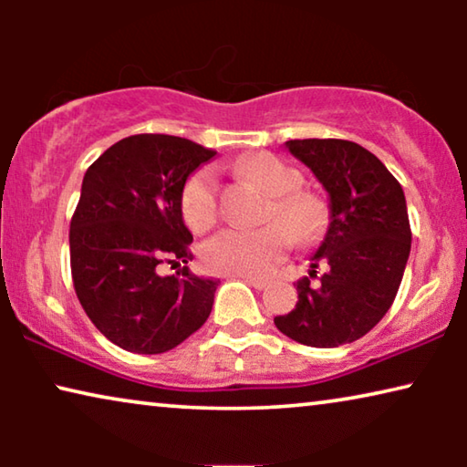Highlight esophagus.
Returning <instances> with one entry per match:
<instances>
[{"instance_id":"esophagus-1","label":"esophagus","mask_w":467,"mask_h":467,"mask_svg":"<svg viewBox=\"0 0 467 467\" xmlns=\"http://www.w3.org/2000/svg\"><path fill=\"white\" fill-rule=\"evenodd\" d=\"M242 280H244V283H248V285H251L253 286V289H265V286L267 285H270V283H267V280L265 278H253V276H242Z\"/></svg>"}]
</instances>
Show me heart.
<instances>
[{
	"label": "heart",
	"mask_w": 467,
	"mask_h": 467,
	"mask_svg": "<svg viewBox=\"0 0 467 467\" xmlns=\"http://www.w3.org/2000/svg\"><path fill=\"white\" fill-rule=\"evenodd\" d=\"M240 176L259 184L270 197L261 229H223L200 248L210 272L229 276H265L278 264L286 244H310L327 225V206L312 191L299 189L302 174L270 152L235 163ZM181 213L193 232H206L221 214V193L210 168L193 171L181 193Z\"/></svg>",
	"instance_id": "heart-1"
}]
</instances>
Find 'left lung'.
Returning a JSON list of instances; mask_svg holds the SVG:
<instances>
[{"label":"left lung","instance_id":"1","mask_svg":"<svg viewBox=\"0 0 467 467\" xmlns=\"http://www.w3.org/2000/svg\"><path fill=\"white\" fill-rule=\"evenodd\" d=\"M286 149L329 193L331 216L296 308L274 323L306 347L334 348L366 336L398 296L412 242L406 197L380 159L348 140H289Z\"/></svg>","mask_w":467,"mask_h":467}]
</instances>
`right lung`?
Returning <instances> with one entry per match:
<instances>
[{
  "label": "right lung",
  "instance_id": "1",
  "mask_svg": "<svg viewBox=\"0 0 467 467\" xmlns=\"http://www.w3.org/2000/svg\"><path fill=\"white\" fill-rule=\"evenodd\" d=\"M216 155L191 140L138 133L88 165L69 223L74 291L91 323L117 347L159 355L206 323L219 280L182 265L193 259L181 193L187 178Z\"/></svg>",
  "mask_w": 467,
  "mask_h": 467
}]
</instances>
